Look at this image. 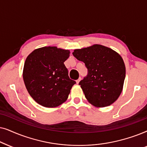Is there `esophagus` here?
<instances>
[{"mask_svg":"<svg viewBox=\"0 0 147 147\" xmlns=\"http://www.w3.org/2000/svg\"><path fill=\"white\" fill-rule=\"evenodd\" d=\"M81 78L79 77V79H77V81H76V83H77V84H79V82H80V81H81Z\"/></svg>","mask_w":147,"mask_h":147,"instance_id":"esophagus-1","label":"esophagus"}]
</instances>
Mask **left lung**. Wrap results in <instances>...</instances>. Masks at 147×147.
Returning a JSON list of instances; mask_svg holds the SVG:
<instances>
[{"label":"left lung","mask_w":147,"mask_h":147,"mask_svg":"<svg viewBox=\"0 0 147 147\" xmlns=\"http://www.w3.org/2000/svg\"><path fill=\"white\" fill-rule=\"evenodd\" d=\"M72 54L88 69L87 77L79 83L87 100L97 107L114 103L122 93L126 77L122 56L100 44L75 49Z\"/></svg>","instance_id":"left-lung-1"}]
</instances>
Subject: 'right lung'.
Here are the masks:
<instances>
[{
  "label": "right lung",
  "instance_id": "add662e5",
  "mask_svg": "<svg viewBox=\"0 0 147 147\" xmlns=\"http://www.w3.org/2000/svg\"><path fill=\"white\" fill-rule=\"evenodd\" d=\"M70 50L56 46L37 48L27 56L23 78L31 97L42 106L56 107L67 100L76 83L68 77L64 62Z\"/></svg>",
  "mask_w": 147,
  "mask_h": 147
}]
</instances>
